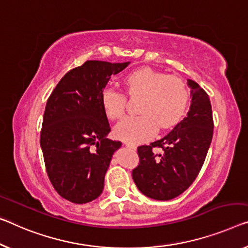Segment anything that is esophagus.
I'll return each mask as SVG.
<instances>
[{"instance_id":"obj_1","label":"esophagus","mask_w":248,"mask_h":248,"mask_svg":"<svg viewBox=\"0 0 248 248\" xmlns=\"http://www.w3.org/2000/svg\"><path fill=\"white\" fill-rule=\"evenodd\" d=\"M124 145L126 146V147H129V148H133V150H135L136 148V146H135V144H133V143H129V142H124Z\"/></svg>"}]
</instances>
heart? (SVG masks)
Wrapping results in <instances>:
<instances>
[{
  "mask_svg": "<svg viewBox=\"0 0 248 248\" xmlns=\"http://www.w3.org/2000/svg\"><path fill=\"white\" fill-rule=\"evenodd\" d=\"M128 95L142 96L139 116H129L115 126V135L126 142H144L153 136L159 125L170 128L185 115L189 91L184 79L152 68H139L124 78ZM102 106L109 120L124 116L126 95L113 87H105L101 94Z\"/></svg>",
  "mask_w": 248,
  "mask_h": 248,
  "instance_id": "b5f03b06",
  "label": "heart"
}]
</instances>
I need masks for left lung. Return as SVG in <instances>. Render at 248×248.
Returning <instances> with one entry per match:
<instances>
[{"label": "left lung", "instance_id": "obj_1", "mask_svg": "<svg viewBox=\"0 0 248 248\" xmlns=\"http://www.w3.org/2000/svg\"><path fill=\"white\" fill-rule=\"evenodd\" d=\"M192 89L189 111L169 134L150 145L137 147L140 163L133 180L147 197L169 201L187 189L199 175L213 137L212 105L208 94L188 79ZM161 152L155 153V148Z\"/></svg>", "mask_w": 248, "mask_h": 248}]
</instances>
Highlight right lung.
<instances>
[{"instance_id": "obj_1", "label": "right lung", "mask_w": 248, "mask_h": 248, "mask_svg": "<svg viewBox=\"0 0 248 248\" xmlns=\"http://www.w3.org/2000/svg\"><path fill=\"white\" fill-rule=\"evenodd\" d=\"M126 63L86 61L61 78L45 106L40 144L47 176L63 199L85 204L97 199L112 155L122 143L111 131L101 94Z\"/></svg>"}]
</instances>
